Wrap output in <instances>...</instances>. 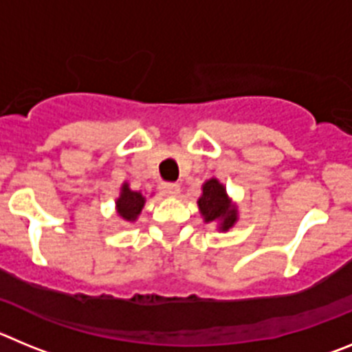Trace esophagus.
I'll return each instance as SVG.
<instances>
[{
    "instance_id": "1",
    "label": "esophagus",
    "mask_w": 352,
    "mask_h": 352,
    "mask_svg": "<svg viewBox=\"0 0 352 352\" xmlns=\"http://www.w3.org/2000/svg\"><path fill=\"white\" fill-rule=\"evenodd\" d=\"M162 192H164V195H167V197H176V195H179L182 188H179L178 183H164V185H162Z\"/></svg>"
}]
</instances>
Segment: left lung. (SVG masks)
I'll return each mask as SVG.
<instances>
[{
	"label": "left lung",
	"mask_w": 352,
	"mask_h": 352,
	"mask_svg": "<svg viewBox=\"0 0 352 352\" xmlns=\"http://www.w3.org/2000/svg\"><path fill=\"white\" fill-rule=\"evenodd\" d=\"M197 206L206 223H217L220 232H227L238 222V206L229 197L223 183L210 178L203 183V194L197 199Z\"/></svg>",
	"instance_id": "1"
}]
</instances>
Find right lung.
<instances>
[{
	"label": "right lung",
	"mask_w": 352,
	"mask_h": 352,
	"mask_svg": "<svg viewBox=\"0 0 352 352\" xmlns=\"http://www.w3.org/2000/svg\"><path fill=\"white\" fill-rule=\"evenodd\" d=\"M146 204V195L139 190H132L129 182H123L120 195L116 199V213L123 222H135Z\"/></svg>",
	"instance_id": "add662e5"
}]
</instances>
